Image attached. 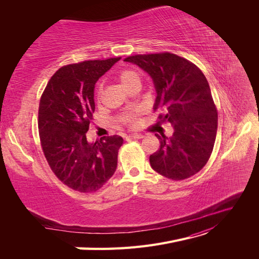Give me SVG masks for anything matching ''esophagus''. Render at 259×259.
<instances>
[{
  "mask_svg": "<svg viewBox=\"0 0 259 259\" xmlns=\"http://www.w3.org/2000/svg\"><path fill=\"white\" fill-rule=\"evenodd\" d=\"M145 136L143 135V134H130L126 138H128V139H132V138H134V139H142V138H144Z\"/></svg>",
  "mask_w": 259,
  "mask_h": 259,
  "instance_id": "esophagus-1",
  "label": "esophagus"
}]
</instances>
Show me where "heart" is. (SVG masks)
Instances as JSON below:
<instances>
[{
	"instance_id": "1",
	"label": "heart",
	"mask_w": 259,
	"mask_h": 259,
	"mask_svg": "<svg viewBox=\"0 0 259 259\" xmlns=\"http://www.w3.org/2000/svg\"><path fill=\"white\" fill-rule=\"evenodd\" d=\"M116 79H117V81L120 82V84L126 91H130L133 88V86L140 85V76H139V74L136 71H134V70H132V69H123V70H121V71L117 73ZM101 98H103V90H101V88H98L97 91H96V100H97V103H100ZM124 122L132 125V126H135V125L138 123L135 114H128V115L125 116L124 117Z\"/></svg>"
}]
</instances>
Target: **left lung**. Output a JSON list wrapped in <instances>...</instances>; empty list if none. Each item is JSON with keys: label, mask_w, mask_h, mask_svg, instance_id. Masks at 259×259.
<instances>
[{"label": "left lung", "mask_w": 259, "mask_h": 259, "mask_svg": "<svg viewBox=\"0 0 259 259\" xmlns=\"http://www.w3.org/2000/svg\"><path fill=\"white\" fill-rule=\"evenodd\" d=\"M124 61L152 77L158 122L174 127L169 138L155 134L161 145L149 158L151 167L173 180L197 174L209 159L217 133V109L205 75L191 61L167 52L134 55Z\"/></svg>", "instance_id": "left-lung-1"}]
</instances>
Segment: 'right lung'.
I'll list each match as a JSON object with an SVG mask.
<instances>
[{
  "label": "right lung",
  "instance_id": "right-lung-1",
  "mask_svg": "<svg viewBox=\"0 0 259 259\" xmlns=\"http://www.w3.org/2000/svg\"><path fill=\"white\" fill-rule=\"evenodd\" d=\"M120 59L61 67L41 96L37 125L42 150L53 173L75 191H97L116 169L123 138L105 136L91 144L86 132L95 111V83Z\"/></svg>",
  "mask_w": 259,
  "mask_h": 259
}]
</instances>
